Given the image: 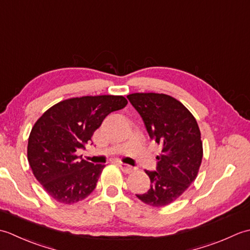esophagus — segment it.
<instances>
[{
	"label": "esophagus",
	"instance_id": "1",
	"mask_svg": "<svg viewBox=\"0 0 250 250\" xmlns=\"http://www.w3.org/2000/svg\"><path fill=\"white\" fill-rule=\"evenodd\" d=\"M118 167H120L121 171L125 174H129V173H132L134 171V167H132L131 166H129V164H125L121 161L118 162Z\"/></svg>",
	"mask_w": 250,
	"mask_h": 250
}]
</instances>
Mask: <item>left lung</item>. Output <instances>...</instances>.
Here are the masks:
<instances>
[{
	"label": "left lung",
	"instance_id": "obj_1",
	"mask_svg": "<svg viewBox=\"0 0 250 250\" xmlns=\"http://www.w3.org/2000/svg\"><path fill=\"white\" fill-rule=\"evenodd\" d=\"M126 98L139 111L150 139L162 147L161 155L157 156V171H145L150 178L149 190L136 196L153 207L167 206L176 201L198 176L203 157L198 122L171 95L137 92Z\"/></svg>",
	"mask_w": 250,
	"mask_h": 250
}]
</instances>
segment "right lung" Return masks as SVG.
<instances>
[{
  "label": "right lung",
  "mask_w": 250,
  "mask_h": 250,
  "mask_svg": "<svg viewBox=\"0 0 250 250\" xmlns=\"http://www.w3.org/2000/svg\"><path fill=\"white\" fill-rule=\"evenodd\" d=\"M122 95H86L51 106L34 124L28 141V161L39 183L52 199L74 204L94 190L105 166L78 161L104 118L124 108Z\"/></svg>",
  "instance_id": "obj_1"
}]
</instances>
